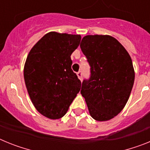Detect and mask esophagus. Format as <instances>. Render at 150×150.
<instances>
[{"instance_id":"esophagus-1","label":"esophagus","mask_w":150,"mask_h":150,"mask_svg":"<svg viewBox=\"0 0 150 150\" xmlns=\"http://www.w3.org/2000/svg\"><path fill=\"white\" fill-rule=\"evenodd\" d=\"M77 76H78V78H79V79H80V80H83V76H82V72L81 71H79V72L77 73Z\"/></svg>"}]
</instances>
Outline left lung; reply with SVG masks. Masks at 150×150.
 <instances>
[{
  "instance_id": "1",
  "label": "left lung",
  "mask_w": 150,
  "mask_h": 150,
  "mask_svg": "<svg viewBox=\"0 0 150 150\" xmlns=\"http://www.w3.org/2000/svg\"><path fill=\"white\" fill-rule=\"evenodd\" d=\"M91 66L80 93L97 121H107L123 110L134 82V69L124 46L110 35H86L80 43Z\"/></svg>"
}]
</instances>
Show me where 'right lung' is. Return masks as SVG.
Returning <instances> with one entry per match:
<instances>
[{
  "mask_svg": "<svg viewBox=\"0 0 150 150\" xmlns=\"http://www.w3.org/2000/svg\"><path fill=\"white\" fill-rule=\"evenodd\" d=\"M79 34L47 33L29 52L24 79L32 104L50 120L63 117L79 93L81 82L71 69V55L79 46Z\"/></svg>",
  "mask_w": 150,
  "mask_h": 150,
  "instance_id": "obj_1",
  "label": "right lung"
}]
</instances>
